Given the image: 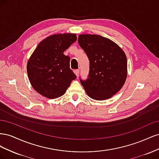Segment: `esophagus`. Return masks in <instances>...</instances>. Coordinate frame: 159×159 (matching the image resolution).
Instances as JSON below:
<instances>
[{"mask_svg": "<svg viewBox=\"0 0 159 159\" xmlns=\"http://www.w3.org/2000/svg\"><path fill=\"white\" fill-rule=\"evenodd\" d=\"M74 71L75 74L76 75V76H77V77H78V76H79V74H80V70L77 69V70H75Z\"/></svg>", "mask_w": 159, "mask_h": 159, "instance_id": "1", "label": "esophagus"}]
</instances>
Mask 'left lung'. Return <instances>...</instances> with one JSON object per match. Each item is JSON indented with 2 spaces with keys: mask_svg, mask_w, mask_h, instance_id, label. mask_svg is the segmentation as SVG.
Instances as JSON below:
<instances>
[{
  "mask_svg": "<svg viewBox=\"0 0 159 159\" xmlns=\"http://www.w3.org/2000/svg\"><path fill=\"white\" fill-rule=\"evenodd\" d=\"M78 43L89 61L88 78L80 82L91 98L105 100L121 89L127 78V60L125 52L107 38L81 34Z\"/></svg>",
  "mask_w": 159,
  "mask_h": 159,
  "instance_id": "1",
  "label": "left lung"
}]
</instances>
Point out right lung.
Here are the masks:
<instances>
[{"instance_id":"right-lung-1","label":"right lung","mask_w":159,"mask_h":159,"mask_svg":"<svg viewBox=\"0 0 159 159\" xmlns=\"http://www.w3.org/2000/svg\"><path fill=\"white\" fill-rule=\"evenodd\" d=\"M77 40L75 34H60L42 40L27 64L30 84L38 93L50 99L63 95L77 77L64 52Z\"/></svg>"}]
</instances>
